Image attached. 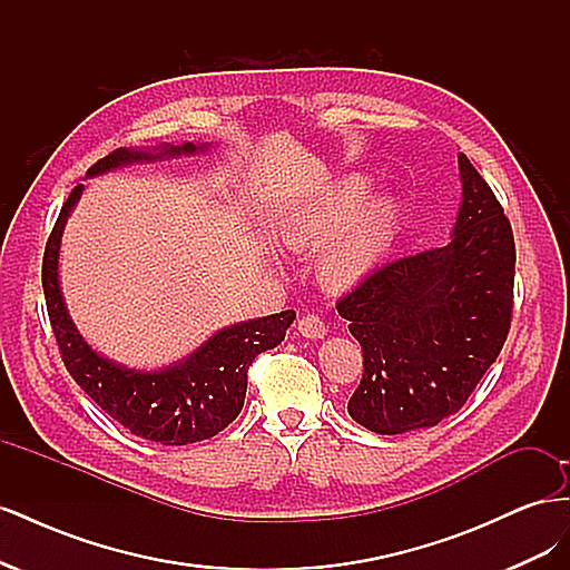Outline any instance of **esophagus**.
I'll list each match as a JSON object with an SVG mask.
<instances>
[{
  "label": "esophagus",
  "mask_w": 570,
  "mask_h": 570,
  "mask_svg": "<svg viewBox=\"0 0 570 570\" xmlns=\"http://www.w3.org/2000/svg\"><path fill=\"white\" fill-rule=\"evenodd\" d=\"M297 331H299V335H302V337H308V340H321V337H325L327 327H325V323H323L318 316H314V314H306V316H302V318L297 321Z\"/></svg>",
  "instance_id": "34e87169"
}]
</instances>
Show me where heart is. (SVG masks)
Segmentation results:
<instances>
[{"label": "heart", "mask_w": 570, "mask_h": 570, "mask_svg": "<svg viewBox=\"0 0 570 570\" xmlns=\"http://www.w3.org/2000/svg\"><path fill=\"white\" fill-rule=\"evenodd\" d=\"M371 196V183L347 176L316 199L287 214L278 226L281 245L297 254L322 249L316 275L323 287L350 292L385 264L402 228V209L392 197Z\"/></svg>", "instance_id": "b5f03b06"}]
</instances>
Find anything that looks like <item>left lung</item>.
I'll list each match as a JSON object with an SVG mask.
<instances>
[{
  "label": "left lung",
  "mask_w": 570,
  "mask_h": 570,
  "mask_svg": "<svg viewBox=\"0 0 570 570\" xmlns=\"http://www.w3.org/2000/svg\"><path fill=\"white\" fill-rule=\"evenodd\" d=\"M450 243L396 258L337 302L364 352L350 416L402 435L454 416L494 364L511 325L515 247L490 185L459 154Z\"/></svg>",
  "instance_id": "obj_1"
}]
</instances>
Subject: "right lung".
I'll return each mask as SVG.
<instances>
[{
    "label": "right lung",
    "instance_id": "add662e5",
    "mask_svg": "<svg viewBox=\"0 0 570 570\" xmlns=\"http://www.w3.org/2000/svg\"><path fill=\"white\" fill-rule=\"evenodd\" d=\"M202 151H209V145L164 142L157 147H120L97 161L88 170V178L111 174L130 164L195 157ZM82 189L85 185H78L61 206L42 262L47 312L68 373L101 411L137 438L166 446L214 438L243 411L252 361L262 352L278 347L297 314L281 312L220 327L193 354L157 371L130 368L99 354L68 314L59 283L61 235Z\"/></svg>",
    "mask_w": 570,
    "mask_h": 570
}]
</instances>
